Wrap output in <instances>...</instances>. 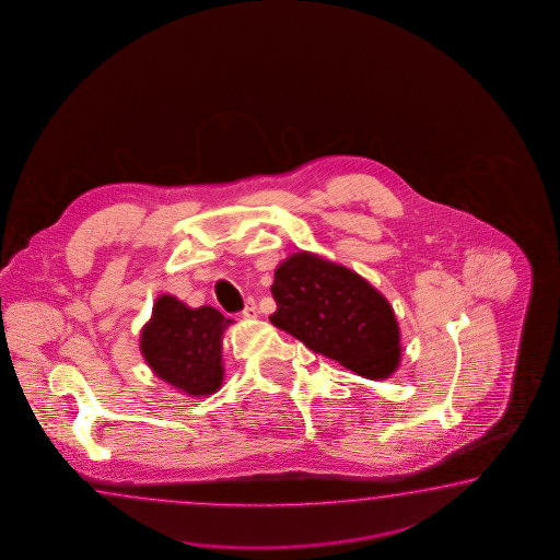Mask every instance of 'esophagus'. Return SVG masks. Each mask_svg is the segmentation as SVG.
Wrapping results in <instances>:
<instances>
[{
	"label": "esophagus",
	"instance_id": "34e87169",
	"mask_svg": "<svg viewBox=\"0 0 560 560\" xmlns=\"http://www.w3.org/2000/svg\"><path fill=\"white\" fill-rule=\"evenodd\" d=\"M242 316H246V318H256L258 316V307H256L254 300L246 302V306L242 310Z\"/></svg>",
	"mask_w": 560,
	"mask_h": 560
}]
</instances>
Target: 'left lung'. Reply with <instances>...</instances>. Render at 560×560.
Segmentation results:
<instances>
[{
    "mask_svg": "<svg viewBox=\"0 0 560 560\" xmlns=\"http://www.w3.org/2000/svg\"><path fill=\"white\" fill-rule=\"evenodd\" d=\"M270 290L278 304L270 322L310 350L370 380L397 370L401 348L394 310L350 268L312 253L292 254L276 268Z\"/></svg>",
    "mask_w": 560,
    "mask_h": 560,
    "instance_id": "obj_1",
    "label": "left lung"
}]
</instances>
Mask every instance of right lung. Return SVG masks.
Listing matches in <instances>:
<instances>
[{
  "mask_svg": "<svg viewBox=\"0 0 560 560\" xmlns=\"http://www.w3.org/2000/svg\"><path fill=\"white\" fill-rule=\"evenodd\" d=\"M232 319L214 307H188L178 298H156L141 331V351L163 382L190 397H209L224 380L222 334Z\"/></svg>",
  "mask_w": 560,
  "mask_h": 560,
  "instance_id": "add662e5",
  "label": "right lung"
}]
</instances>
